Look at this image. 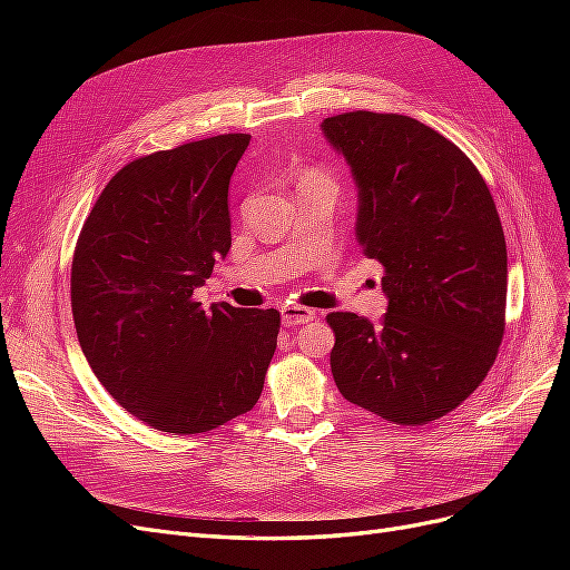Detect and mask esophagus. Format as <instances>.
I'll return each instance as SVG.
<instances>
[{
  "mask_svg": "<svg viewBox=\"0 0 570 570\" xmlns=\"http://www.w3.org/2000/svg\"><path fill=\"white\" fill-rule=\"evenodd\" d=\"M316 318V312L306 306H283V325L295 327V325H304L308 321Z\"/></svg>",
  "mask_w": 570,
  "mask_h": 570,
  "instance_id": "34e87169",
  "label": "esophagus"
}]
</instances>
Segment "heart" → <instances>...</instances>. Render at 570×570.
<instances>
[{
    "label": "heart",
    "instance_id": "obj_1",
    "mask_svg": "<svg viewBox=\"0 0 570 570\" xmlns=\"http://www.w3.org/2000/svg\"><path fill=\"white\" fill-rule=\"evenodd\" d=\"M308 176H318V174H308ZM318 178H323V176H318Z\"/></svg>",
    "mask_w": 570,
    "mask_h": 570
}]
</instances>
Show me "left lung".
<instances>
[{
    "label": "left lung",
    "mask_w": 570,
    "mask_h": 570,
    "mask_svg": "<svg viewBox=\"0 0 570 570\" xmlns=\"http://www.w3.org/2000/svg\"><path fill=\"white\" fill-rule=\"evenodd\" d=\"M321 128L352 168L356 237L387 295L377 323L325 316L335 385L390 423L438 421L485 381L504 337L507 239L490 187L416 118L350 111Z\"/></svg>",
    "instance_id": "left-lung-1"
}]
</instances>
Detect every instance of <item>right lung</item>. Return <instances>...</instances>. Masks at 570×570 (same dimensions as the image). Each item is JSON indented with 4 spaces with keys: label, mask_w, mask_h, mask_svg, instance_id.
Listing matches in <instances>:
<instances>
[{
    "label": "right lung",
    "mask_w": 570,
    "mask_h": 570,
    "mask_svg": "<svg viewBox=\"0 0 570 570\" xmlns=\"http://www.w3.org/2000/svg\"><path fill=\"white\" fill-rule=\"evenodd\" d=\"M249 140L216 135L126 164L78 235L82 354L120 406L164 433H206L252 411L278 344L275 308L206 312L193 295L230 252L228 185Z\"/></svg>",
    "instance_id": "obj_1"
}]
</instances>
